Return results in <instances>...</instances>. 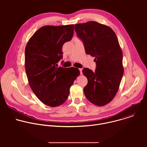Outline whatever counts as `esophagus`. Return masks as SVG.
Instances as JSON below:
<instances>
[{
    "instance_id": "34e87169",
    "label": "esophagus",
    "mask_w": 147,
    "mask_h": 147,
    "mask_svg": "<svg viewBox=\"0 0 147 147\" xmlns=\"http://www.w3.org/2000/svg\"><path fill=\"white\" fill-rule=\"evenodd\" d=\"M79 70H80V74H82V69H79Z\"/></svg>"
}]
</instances>
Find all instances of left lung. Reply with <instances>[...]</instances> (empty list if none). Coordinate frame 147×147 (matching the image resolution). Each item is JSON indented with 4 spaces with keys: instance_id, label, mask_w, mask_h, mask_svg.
<instances>
[{
    "instance_id": "1",
    "label": "left lung",
    "mask_w": 147,
    "mask_h": 147,
    "mask_svg": "<svg viewBox=\"0 0 147 147\" xmlns=\"http://www.w3.org/2000/svg\"><path fill=\"white\" fill-rule=\"evenodd\" d=\"M86 52L94 57L96 68L82 70L88 79L84 88L87 99L98 107L109 103L117 94L123 75V53L115 32L109 26L96 22L74 25Z\"/></svg>"
}]
</instances>
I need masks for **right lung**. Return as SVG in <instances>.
I'll use <instances>...</instances> for the list:
<instances>
[{"mask_svg": "<svg viewBox=\"0 0 147 147\" xmlns=\"http://www.w3.org/2000/svg\"><path fill=\"white\" fill-rule=\"evenodd\" d=\"M74 25L45 26L30 38L25 51V68L29 85L43 103L51 107L61 105L67 99L70 88L80 70L57 67L63 57L62 47L70 41Z\"/></svg>", "mask_w": 147, "mask_h": 147, "instance_id": "obj_1", "label": "right lung"}]
</instances>
